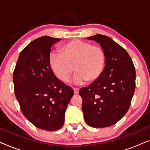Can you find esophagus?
I'll list each match as a JSON object with an SVG mask.
<instances>
[{"mask_svg":"<svg viewBox=\"0 0 150 150\" xmlns=\"http://www.w3.org/2000/svg\"><path fill=\"white\" fill-rule=\"evenodd\" d=\"M74 92L75 94H78L79 92V88H74Z\"/></svg>","mask_w":150,"mask_h":150,"instance_id":"esophagus-1","label":"esophagus"}]
</instances>
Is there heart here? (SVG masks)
I'll return each instance as SVG.
<instances>
[{
  "mask_svg": "<svg viewBox=\"0 0 150 150\" xmlns=\"http://www.w3.org/2000/svg\"><path fill=\"white\" fill-rule=\"evenodd\" d=\"M59 52L51 53L50 66L54 74L63 82H68L74 70V82L93 83L103 73L106 56L103 49L81 40L69 41L59 48Z\"/></svg>",
  "mask_w": 150,
  "mask_h": 150,
  "instance_id": "b5f03b06",
  "label": "heart"
}]
</instances>
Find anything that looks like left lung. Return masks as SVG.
<instances>
[{"label":"left lung","mask_w":150,"mask_h":150,"mask_svg":"<svg viewBox=\"0 0 150 150\" xmlns=\"http://www.w3.org/2000/svg\"><path fill=\"white\" fill-rule=\"evenodd\" d=\"M87 39L100 44L106 63L101 76L80 89L82 110L89 126L104 128L120 121L128 110L135 90L136 72L128 53L109 37L98 34Z\"/></svg>","instance_id":"obj_1"}]
</instances>
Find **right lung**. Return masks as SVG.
<instances>
[{
	"instance_id": "add662e5",
	"label": "right lung",
	"mask_w": 150,
	"mask_h": 150,
	"mask_svg": "<svg viewBox=\"0 0 150 150\" xmlns=\"http://www.w3.org/2000/svg\"><path fill=\"white\" fill-rule=\"evenodd\" d=\"M61 39L43 36L20 52L13 71L14 92L24 117L37 128L60 129L74 95L72 88L55 76L49 63L50 48Z\"/></svg>"
}]
</instances>
